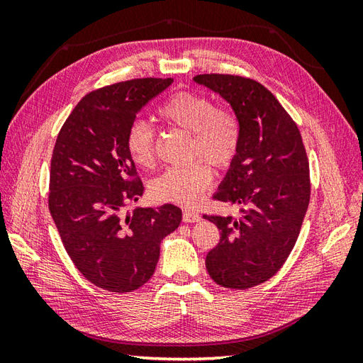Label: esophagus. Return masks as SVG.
Here are the masks:
<instances>
[{
    "instance_id": "obj_1",
    "label": "esophagus",
    "mask_w": 363,
    "mask_h": 363,
    "mask_svg": "<svg viewBox=\"0 0 363 363\" xmlns=\"http://www.w3.org/2000/svg\"><path fill=\"white\" fill-rule=\"evenodd\" d=\"M182 220L186 223H198L201 221V215L194 211H184L182 213Z\"/></svg>"
}]
</instances>
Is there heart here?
I'll return each instance as SVG.
<instances>
[{"label": "heart", "mask_w": 363, "mask_h": 363, "mask_svg": "<svg viewBox=\"0 0 363 363\" xmlns=\"http://www.w3.org/2000/svg\"><path fill=\"white\" fill-rule=\"evenodd\" d=\"M157 117L165 125L189 133V159L196 160L186 167L167 168L151 182V194L159 201L195 206L212 182L206 164L225 169L235 160L242 143L240 121L230 109L215 106L212 98L189 90L169 95L157 107ZM126 148L137 165L148 168L154 164V130L145 120L130 123Z\"/></svg>", "instance_id": "1"}]
</instances>
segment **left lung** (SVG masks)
Listing matches in <instances>:
<instances>
[{
	"label": "left lung",
	"instance_id": "left-lung-1",
	"mask_svg": "<svg viewBox=\"0 0 363 363\" xmlns=\"http://www.w3.org/2000/svg\"><path fill=\"white\" fill-rule=\"evenodd\" d=\"M194 79L225 98L242 126L240 150L213 195L242 207V218H204L220 229L207 272L221 287L245 290L279 272L298 240L311 201L309 159L296 123L260 82L217 73Z\"/></svg>",
	"mask_w": 363,
	"mask_h": 363
}]
</instances>
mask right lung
<instances>
[{"label": "right lung", "mask_w": 363, "mask_h": 363, "mask_svg": "<svg viewBox=\"0 0 363 363\" xmlns=\"http://www.w3.org/2000/svg\"><path fill=\"white\" fill-rule=\"evenodd\" d=\"M172 78H142L90 91L60 128L52 150L48 207L74 267L96 287L128 293L150 281L160 242L179 226L174 204L125 215L143 195L126 148L142 107Z\"/></svg>", "instance_id": "right-lung-1"}]
</instances>
